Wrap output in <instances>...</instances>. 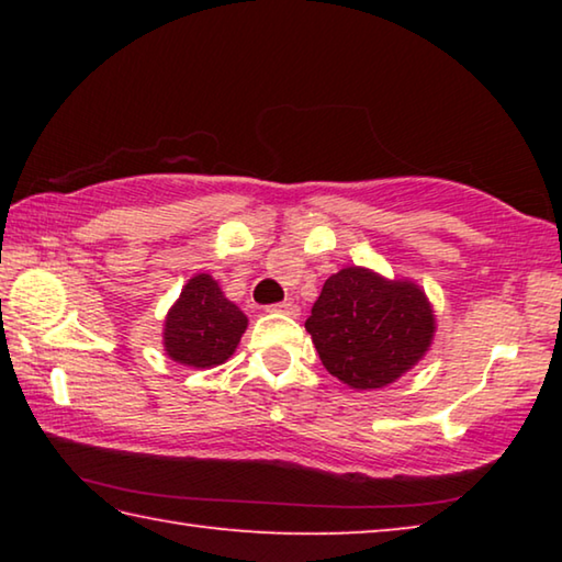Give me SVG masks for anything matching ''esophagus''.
Wrapping results in <instances>:
<instances>
[{
  "label": "esophagus",
  "instance_id": "34e87169",
  "mask_svg": "<svg viewBox=\"0 0 562 562\" xmlns=\"http://www.w3.org/2000/svg\"><path fill=\"white\" fill-rule=\"evenodd\" d=\"M268 310H270V312H282V315H290V317H297V315H300V307H297V304H294L292 300L270 304Z\"/></svg>",
  "mask_w": 562,
  "mask_h": 562
}]
</instances>
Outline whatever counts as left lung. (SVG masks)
<instances>
[{
    "instance_id": "obj_1",
    "label": "left lung",
    "mask_w": 562,
    "mask_h": 562,
    "mask_svg": "<svg viewBox=\"0 0 562 562\" xmlns=\"http://www.w3.org/2000/svg\"><path fill=\"white\" fill-rule=\"evenodd\" d=\"M304 327L331 376L351 389H382L426 355L434 315L416 284L345 268L325 282Z\"/></svg>"
}]
</instances>
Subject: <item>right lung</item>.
I'll use <instances>...</instances> for the list:
<instances>
[{
    "label": "right lung",
    "mask_w": 562,
    "mask_h": 562,
    "mask_svg": "<svg viewBox=\"0 0 562 562\" xmlns=\"http://www.w3.org/2000/svg\"><path fill=\"white\" fill-rule=\"evenodd\" d=\"M245 327L247 317L211 274H195L168 312L164 345L178 364L205 369L233 355Z\"/></svg>",
    "instance_id": "add662e5"
}]
</instances>
